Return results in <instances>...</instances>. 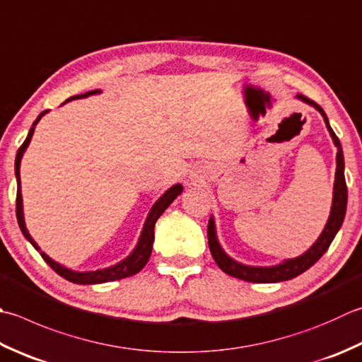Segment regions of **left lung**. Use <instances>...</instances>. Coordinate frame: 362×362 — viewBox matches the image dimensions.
<instances>
[{
  "mask_svg": "<svg viewBox=\"0 0 362 362\" xmlns=\"http://www.w3.org/2000/svg\"><path fill=\"white\" fill-rule=\"evenodd\" d=\"M296 98H300L304 103H308L310 106L320 112L323 116L325 124H327V129L331 134L332 141H334V146L337 147V157H336V180H334V191H332V205H331V214L327 221V226H325L323 232L320 233V237L317 238V242L309 247V250L301 254V256L295 257V259H287L282 262V264L273 265V267H250V265H243L240 262L233 260L229 257L228 254L224 252L218 242L216 237V229H215V219L214 216L210 218L209 221V228H207V237H209V246H210V252L214 256L216 265L221 268L224 273H228L229 276H233V278L243 279L247 282H260V284H270V282H281V281H288L293 279L296 276L309 270L315 262L320 259L325 252L328 251V247L331 245L332 240H334L336 233L341 229V226L344 223L345 218V211H346V183H345V175H344V152H342V146L341 141L336 136V133L332 132L331 125L328 122V117L325 115V111L318 106L315 102L310 100V98L304 97L301 94L296 95Z\"/></svg>",
  "mask_w": 362,
  "mask_h": 362,
  "instance_id": "obj_1",
  "label": "left lung"
}]
</instances>
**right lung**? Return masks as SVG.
<instances>
[{"label": "right lung", "instance_id": "add662e5", "mask_svg": "<svg viewBox=\"0 0 362 362\" xmlns=\"http://www.w3.org/2000/svg\"><path fill=\"white\" fill-rule=\"evenodd\" d=\"M94 94H100V89L89 90V92H86V94H81V95L70 97L69 100H66V102L75 100V98H84V97L94 95ZM45 112L47 111H42L40 115L37 116V119L34 120V124L30 129V133H28L25 143L20 146L18 152H17V157H16V177H17V205H16V210H17V221H18L21 232H23L25 238L35 247V250L40 252L42 259H44L56 273L62 276L64 279H67L70 282H75V284H102V282H111V281H116V279H124V278H129V276L139 273L141 270H143L144 265L147 264L148 257H151V254H152V245H153V238H155L153 237L155 223H157V219L161 216L163 211H165L169 207V205L173 204L175 197L182 193L183 187L180 185V183H177V185L169 188L166 193L163 194L160 199L152 205V209H151V211H148V215L146 218L144 228H143V230H141L138 245H136V247H134L133 252L130 254L129 257L124 259L122 262H119V264H116V265L110 267V268H103V270H95V272H74V270H70V268H66L64 265L58 264V262H54L53 259H49L44 251H40V247L37 246V243L34 242L33 237L30 235V232H28V229H26L25 216H23V199H21V188H20V163H21V157H23L28 144H30V141L33 138L35 125H37V122L42 119V116L45 115Z\"/></svg>", "mask_w": 362, "mask_h": 362}]
</instances>
